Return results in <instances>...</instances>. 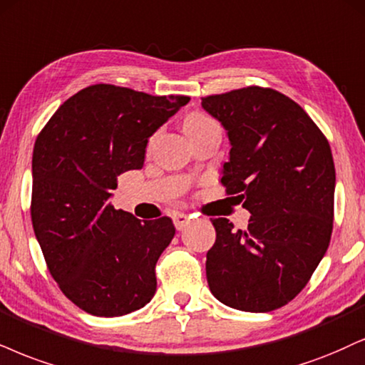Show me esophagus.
I'll list each match as a JSON object with an SVG mask.
<instances>
[{
    "label": "esophagus",
    "instance_id": "1",
    "mask_svg": "<svg viewBox=\"0 0 365 365\" xmlns=\"http://www.w3.org/2000/svg\"><path fill=\"white\" fill-rule=\"evenodd\" d=\"M173 222L178 230H182V228H186L187 223H190V217H187L186 213H175L173 217Z\"/></svg>",
    "mask_w": 365,
    "mask_h": 365
}]
</instances>
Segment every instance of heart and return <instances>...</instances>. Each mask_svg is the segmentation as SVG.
<instances>
[{
	"instance_id": "obj_1",
	"label": "heart",
	"mask_w": 365,
	"mask_h": 365,
	"mask_svg": "<svg viewBox=\"0 0 365 365\" xmlns=\"http://www.w3.org/2000/svg\"><path fill=\"white\" fill-rule=\"evenodd\" d=\"M211 118H208V116L203 115V113H197V111H195V113H190L186 116V120H184V132H191V130H196V128H201L205 127V125L211 123Z\"/></svg>"
}]
</instances>
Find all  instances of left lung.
I'll list each match as a JSON object with an SVG mask.
<instances>
[{"instance_id":"left-lung-1","label":"left lung","mask_w":365,"mask_h":365,"mask_svg":"<svg viewBox=\"0 0 365 365\" xmlns=\"http://www.w3.org/2000/svg\"><path fill=\"white\" fill-rule=\"evenodd\" d=\"M227 130L222 184L250 211L244 230L213 218L210 291L227 307L265 313L308 284L334 230L335 164L327 137L286 94L249 86L201 98Z\"/></svg>"}]
</instances>
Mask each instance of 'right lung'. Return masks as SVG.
<instances>
[{
    "label": "right lung",
    "mask_w": 365,
    "mask_h": 365,
    "mask_svg": "<svg viewBox=\"0 0 365 365\" xmlns=\"http://www.w3.org/2000/svg\"><path fill=\"white\" fill-rule=\"evenodd\" d=\"M190 96L93 84L62 103L31 157V225L48 272L76 307L121 317L155 294L173 220H138L110 203L116 178L142 169L148 137Z\"/></svg>",
    "instance_id": "right-lung-1"
}]
</instances>
